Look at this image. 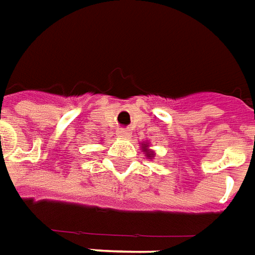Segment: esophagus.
I'll return each mask as SVG.
<instances>
[{
    "instance_id": "obj_1",
    "label": "esophagus",
    "mask_w": 255,
    "mask_h": 255,
    "mask_svg": "<svg viewBox=\"0 0 255 255\" xmlns=\"http://www.w3.org/2000/svg\"><path fill=\"white\" fill-rule=\"evenodd\" d=\"M129 129L128 128H119V131H117V136H120V138H128L129 136Z\"/></svg>"
}]
</instances>
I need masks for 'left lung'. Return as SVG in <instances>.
<instances>
[{
	"label": "left lung",
	"mask_w": 255,
	"mask_h": 255,
	"mask_svg": "<svg viewBox=\"0 0 255 255\" xmlns=\"http://www.w3.org/2000/svg\"><path fill=\"white\" fill-rule=\"evenodd\" d=\"M147 147H149V144H146V143H142V149H143V151L144 153H146V155H147V157H153V151H151V150H149L147 149Z\"/></svg>",
	"instance_id": "left-lung-1"
}]
</instances>
